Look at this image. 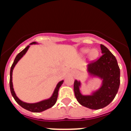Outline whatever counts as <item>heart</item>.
Listing matches in <instances>:
<instances>
[{
    "instance_id": "b5f03b06",
    "label": "heart",
    "mask_w": 131,
    "mask_h": 131,
    "mask_svg": "<svg viewBox=\"0 0 131 131\" xmlns=\"http://www.w3.org/2000/svg\"><path fill=\"white\" fill-rule=\"evenodd\" d=\"M88 52H89V59L91 61L96 60L99 55V52L96 48H93L91 50L88 48H84L81 50V54L82 55H85Z\"/></svg>"
}]
</instances>
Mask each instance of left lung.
Listing matches in <instances>:
<instances>
[{"mask_svg": "<svg viewBox=\"0 0 131 131\" xmlns=\"http://www.w3.org/2000/svg\"><path fill=\"white\" fill-rule=\"evenodd\" d=\"M101 57L86 67L91 77L102 80L100 87L89 95H84L80 91L81 83L75 80L74 93L80 104L91 110H99L112 102L116 96L120 84V69L115 57L105 46L100 45Z\"/></svg>", "mask_w": 131, "mask_h": 131, "instance_id": "8db88e82", "label": "left lung"}]
</instances>
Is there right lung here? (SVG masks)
I'll list each match as a JSON object with an SVG mask.
<instances>
[{"mask_svg":"<svg viewBox=\"0 0 131 131\" xmlns=\"http://www.w3.org/2000/svg\"><path fill=\"white\" fill-rule=\"evenodd\" d=\"M36 44H38V43L36 42H31V44H29V45H28L26 48H24L22 51L20 52L18 55L16 56V58H15L13 64H12V66L11 67V69H10V91H11L12 95V96L14 97V100H16V102L18 103L19 106H21L23 108L25 109V110H27L30 111V112H36V113H37V112H43V111L46 110H47V109L50 108V107H52L54 104H55L56 101H57L59 89H60V87L61 86V85L63 84V80H62V81H60L58 83L51 96L49 98H48V99L42 100V101H40L39 102H37V103L24 102L19 100V98H18V97L16 96V93H15L14 92V90L13 83H12V72H13V69L14 68V67L16 66V65L17 64V63L19 62V60H20V59L24 55H25V53L27 52V51L28 50L29 48L30 47V45H36Z\"/></svg>","mask_w":131,"mask_h":131,"instance_id":"right-lung-1","label":"right lung"}]
</instances>
